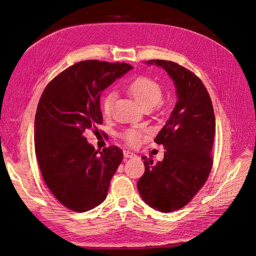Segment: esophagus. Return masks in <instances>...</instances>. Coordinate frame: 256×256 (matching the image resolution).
<instances>
[{"mask_svg":"<svg viewBox=\"0 0 256 256\" xmlns=\"http://www.w3.org/2000/svg\"><path fill=\"white\" fill-rule=\"evenodd\" d=\"M123 155H124L126 158H134L136 156V154L130 152V150H123Z\"/></svg>","mask_w":256,"mask_h":256,"instance_id":"esophagus-1","label":"esophagus"}]
</instances>
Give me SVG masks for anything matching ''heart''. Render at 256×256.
Returning <instances> with one entry per match:
<instances>
[{
  "label": "heart",
  "instance_id": "1",
  "mask_svg": "<svg viewBox=\"0 0 256 256\" xmlns=\"http://www.w3.org/2000/svg\"><path fill=\"white\" fill-rule=\"evenodd\" d=\"M128 92L135 98V100L144 108H153L162 100V90L160 85L153 79L148 77H139L132 81L128 88ZM114 100H115V94L112 92H108L103 94L101 98V110L106 116H108L112 110ZM148 135V130L144 128H133L128 130L122 134V138L124 139L130 146H137L141 139Z\"/></svg>",
  "mask_w": 256,
  "mask_h": 256
}]
</instances>
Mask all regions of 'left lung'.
Segmentation results:
<instances>
[{
    "label": "left lung",
    "instance_id": "left-lung-1",
    "mask_svg": "<svg viewBox=\"0 0 256 256\" xmlns=\"http://www.w3.org/2000/svg\"><path fill=\"white\" fill-rule=\"evenodd\" d=\"M174 82L177 102L155 138L166 148L162 162L142 157L146 171L138 182L144 202L160 212H173L191 202L211 172L215 116L202 80L179 64L150 60Z\"/></svg>",
    "mask_w": 256,
    "mask_h": 256
}]
</instances>
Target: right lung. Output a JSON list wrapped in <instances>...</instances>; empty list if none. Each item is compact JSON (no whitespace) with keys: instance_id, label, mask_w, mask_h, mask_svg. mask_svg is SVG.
<instances>
[{"instance_id":"add662e5","label":"right lung","mask_w":256,"mask_h":256,"mask_svg":"<svg viewBox=\"0 0 256 256\" xmlns=\"http://www.w3.org/2000/svg\"><path fill=\"white\" fill-rule=\"evenodd\" d=\"M133 66L81 61L45 88L34 118V148L46 186L74 212L94 209L106 198L110 179L122 162L117 146L98 152L83 133L102 123L101 92Z\"/></svg>"}]
</instances>
